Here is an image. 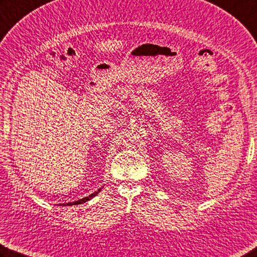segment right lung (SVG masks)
I'll use <instances>...</instances> for the list:
<instances>
[{
  "instance_id": "add662e5",
  "label": "right lung",
  "mask_w": 257,
  "mask_h": 257,
  "mask_svg": "<svg viewBox=\"0 0 257 257\" xmlns=\"http://www.w3.org/2000/svg\"><path fill=\"white\" fill-rule=\"evenodd\" d=\"M101 191V189H99L96 191V192H94V193H92V194H90L88 195V197H85V198H83V199H80V200H77V201H74V202H68V203H66V204H64V206H75V204H81V203H84V202H86V201H88V200H91L93 197H95V195L99 193ZM60 206H62V204H60Z\"/></svg>"
}]
</instances>
